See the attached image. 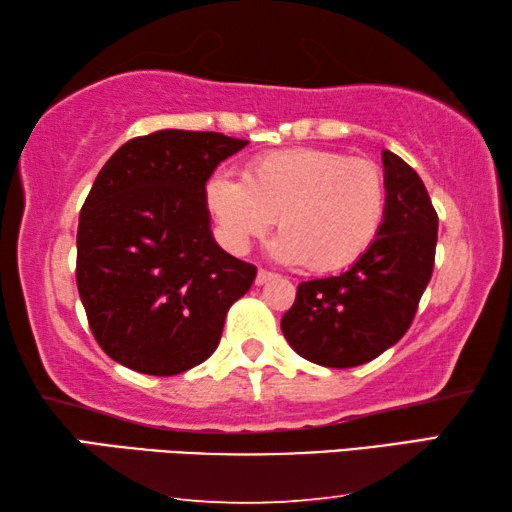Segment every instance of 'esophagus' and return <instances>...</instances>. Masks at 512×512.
<instances>
[{"instance_id":"esophagus-1","label":"esophagus","mask_w":512,"mask_h":512,"mask_svg":"<svg viewBox=\"0 0 512 512\" xmlns=\"http://www.w3.org/2000/svg\"><path fill=\"white\" fill-rule=\"evenodd\" d=\"M275 277H277L275 273L266 271V268H259V271H257V277H255V284H257V287H262V284L275 280Z\"/></svg>"}]
</instances>
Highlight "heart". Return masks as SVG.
Listing matches in <instances>:
<instances>
[{
    "label": "heart",
    "instance_id": "b5f03b06",
    "mask_svg": "<svg viewBox=\"0 0 512 512\" xmlns=\"http://www.w3.org/2000/svg\"><path fill=\"white\" fill-rule=\"evenodd\" d=\"M207 207L230 250L246 253L275 225L271 255L289 266L336 271L381 235L388 189L377 164L323 149H284L250 160L241 183L214 176Z\"/></svg>",
    "mask_w": 512,
    "mask_h": 512
}]
</instances>
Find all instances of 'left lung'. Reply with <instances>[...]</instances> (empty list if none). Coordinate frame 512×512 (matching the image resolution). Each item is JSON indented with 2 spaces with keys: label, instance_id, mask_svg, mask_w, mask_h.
<instances>
[{
  "label": "left lung",
  "instance_id": "1",
  "mask_svg": "<svg viewBox=\"0 0 512 512\" xmlns=\"http://www.w3.org/2000/svg\"><path fill=\"white\" fill-rule=\"evenodd\" d=\"M386 223L348 271L300 282L282 334L300 357L327 368L368 363L402 339L433 273L438 214L400 155L381 151Z\"/></svg>",
  "mask_w": 512,
  "mask_h": 512
}]
</instances>
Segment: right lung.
<instances>
[{
	"mask_svg": "<svg viewBox=\"0 0 512 512\" xmlns=\"http://www.w3.org/2000/svg\"><path fill=\"white\" fill-rule=\"evenodd\" d=\"M248 140L164 128L112 153L85 198L76 284L101 350L169 377L203 363L257 268L216 244L205 185Z\"/></svg>",
	"mask_w": 512,
	"mask_h": 512,
	"instance_id": "right-lung-1",
	"label": "right lung"
}]
</instances>
